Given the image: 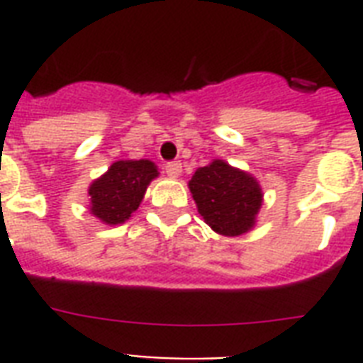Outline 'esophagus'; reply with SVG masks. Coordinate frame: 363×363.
Here are the masks:
<instances>
[{
    "label": "esophagus",
    "mask_w": 363,
    "mask_h": 363,
    "mask_svg": "<svg viewBox=\"0 0 363 363\" xmlns=\"http://www.w3.org/2000/svg\"><path fill=\"white\" fill-rule=\"evenodd\" d=\"M164 169L169 177H179L182 173V164L181 162H167Z\"/></svg>",
    "instance_id": "esophagus-1"
}]
</instances>
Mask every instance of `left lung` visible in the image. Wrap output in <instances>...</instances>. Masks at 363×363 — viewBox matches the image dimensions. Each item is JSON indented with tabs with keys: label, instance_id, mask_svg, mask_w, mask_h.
I'll return each instance as SVG.
<instances>
[{
	"label": "left lung",
	"instance_id": "8db88e82",
	"mask_svg": "<svg viewBox=\"0 0 363 363\" xmlns=\"http://www.w3.org/2000/svg\"><path fill=\"white\" fill-rule=\"evenodd\" d=\"M199 215L216 233L241 235L254 226L262 207V190L245 171L222 160L199 167L188 182Z\"/></svg>",
	"mask_w": 363,
	"mask_h": 363
}]
</instances>
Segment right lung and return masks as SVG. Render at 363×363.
I'll list each match as a JSON object with an SVG mask.
<instances>
[{"label":"right lung","mask_w":363,"mask_h":363,"mask_svg":"<svg viewBox=\"0 0 363 363\" xmlns=\"http://www.w3.org/2000/svg\"><path fill=\"white\" fill-rule=\"evenodd\" d=\"M158 175V169L148 160H122L111 165L109 171L90 186L92 215L105 224H122L139 207L148 182Z\"/></svg>","instance_id":"right-lung-1"}]
</instances>
